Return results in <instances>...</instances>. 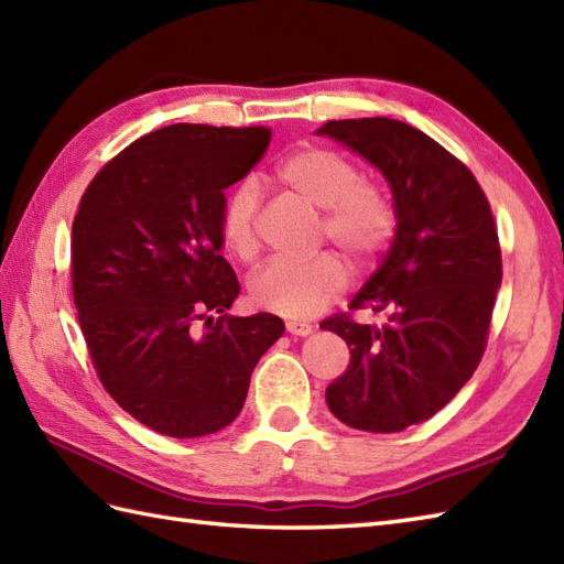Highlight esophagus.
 Masks as SVG:
<instances>
[{
  "mask_svg": "<svg viewBox=\"0 0 564 564\" xmlns=\"http://www.w3.org/2000/svg\"><path fill=\"white\" fill-rule=\"evenodd\" d=\"M286 333L299 335V337H306V335L314 333V325H308L304 321H286Z\"/></svg>",
  "mask_w": 564,
  "mask_h": 564,
  "instance_id": "esophagus-1",
  "label": "esophagus"
}]
</instances>
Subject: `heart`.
Instances as JSON below:
<instances>
[{"label":"heart","mask_w":564,"mask_h":564,"mask_svg":"<svg viewBox=\"0 0 564 564\" xmlns=\"http://www.w3.org/2000/svg\"><path fill=\"white\" fill-rule=\"evenodd\" d=\"M274 181L299 199L323 209L321 241L330 239L343 253L365 265L379 258L395 234V203L388 187L361 176L352 159L325 147H304L274 166ZM260 195L253 183H239L219 212L224 248L239 260L258 253ZM347 272L335 253L308 260H270L248 282L250 302L290 318H308L345 290Z\"/></svg>","instance_id":"1"}]
</instances>
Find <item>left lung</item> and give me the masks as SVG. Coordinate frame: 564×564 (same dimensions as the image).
Masks as SVG:
<instances>
[{
	"instance_id": "8db88e82",
	"label": "left lung",
	"mask_w": 564,
	"mask_h": 564,
	"mask_svg": "<svg viewBox=\"0 0 564 564\" xmlns=\"http://www.w3.org/2000/svg\"><path fill=\"white\" fill-rule=\"evenodd\" d=\"M318 134L377 166L393 191L398 227L381 268L349 311L321 323L349 347V367L325 388L347 427L403 432L436 415L478 369L490 333L502 250L490 203L470 169L408 122L328 120Z\"/></svg>"
}]
</instances>
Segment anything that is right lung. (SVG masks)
I'll list each match as a JSON object with an SVG mask.
<instances>
[{
	"label": "right lung",
	"instance_id": "right-lung-1",
	"mask_svg": "<svg viewBox=\"0 0 564 564\" xmlns=\"http://www.w3.org/2000/svg\"><path fill=\"white\" fill-rule=\"evenodd\" d=\"M270 137L169 124L124 147L82 195L72 294L86 349L110 398L164 436H207L239 417L250 373L284 333L272 314H227L241 286L219 253L224 191Z\"/></svg>",
	"mask_w": 564,
	"mask_h": 564
}]
</instances>
